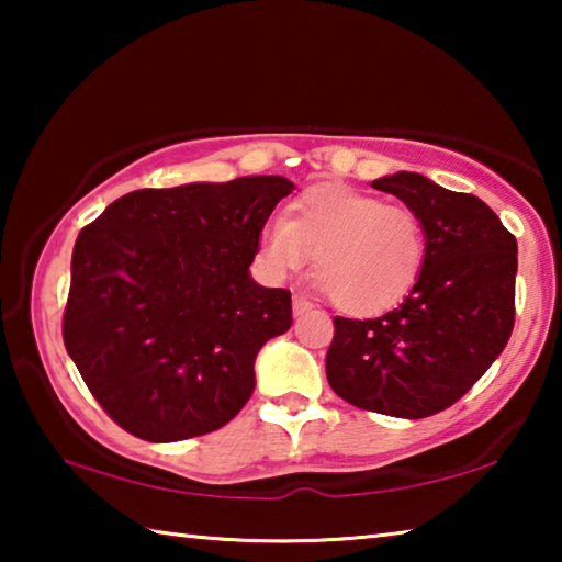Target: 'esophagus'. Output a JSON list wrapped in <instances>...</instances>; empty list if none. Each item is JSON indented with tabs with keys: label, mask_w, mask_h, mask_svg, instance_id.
<instances>
[{
	"label": "esophagus",
	"mask_w": 562,
	"mask_h": 562,
	"mask_svg": "<svg viewBox=\"0 0 562 562\" xmlns=\"http://www.w3.org/2000/svg\"><path fill=\"white\" fill-rule=\"evenodd\" d=\"M312 307H315V304H312L307 297H302V294H294L292 297V310H294V315H304V312H310Z\"/></svg>",
	"instance_id": "esophagus-1"
}]
</instances>
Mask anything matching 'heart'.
Returning <instances> with one entry per match:
<instances>
[{
	"instance_id": "b5f03b06",
	"label": "heart",
	"mask_w": 562,
	"mask_h": 562,
	"mask_svg": "<svg viewBox=\"0 0 562 562\" xmlns=\"http://www.w3.org/2000/svg\"><path fill=\"white\" fill-rule=\"evenodd\" d=\"M312 258V274L349 315L396 307L422 278L426 231L406 205L349 188H310L262 231V260L284 278Z\"/></svg>"
}]
</instances>
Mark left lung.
I'll use <instances>...</instances> for the list:
<instances>
[{"mask_svg": "<svg viewBox=\"0 0 562 562\" xmlns=\"http://www.w3.org/2000/svg\"><path fill=\"white\" fill-rule=\"evenodd\" d=\"M372 186L422 217L426 262L392 312L374 319L335 317L327 382L357 408L426 418L459 402L508 345L518 243L471 193L404 170Z\"/></svg>", "mask_w": 562, "mask_h": 562, "instance_id": "obj_1", "label": "left lung"}]
</instances>
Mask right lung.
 <instances>
[{
    "label": "right lung",
    "mask_w": 562,
    "mask_h": 562,
    "mask_svg": "<svg viewBox=\"0 0 562 562\" xmlns=\"http://www.w3.org/2000/svg\"><path fill=\"white\" fill-rule=\"evenodd\" d=\"M282 176L144 188L76 237L64 345L123 431L183 441L221 429L255 389V357L292 325L290 290L250 265Z\"/></svg>",
    "instance_id": "right-lung-1"
}]
</instances>
